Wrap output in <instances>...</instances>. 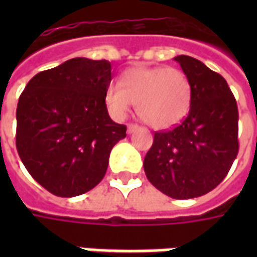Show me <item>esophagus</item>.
<instances>
[{"instance_id":"obj_1","label":"esophagus","mask_w":257,"mask_h":257,"mask_svg":"<svg viewBox=\"0 0 257 257\" xmlns=\"http://www.w3.org/2000/svg\"><path fill=\"white\" fill-rule=\"evenodd\" d=\"M136 129H139L136 123H128V134H134Z\"/></svg>"}]
</instances>
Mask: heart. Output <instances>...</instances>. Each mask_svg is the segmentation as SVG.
I'll return each mask as SVG.
<instances>
[{
	"label": "heart",
	"mask_w": 257,
	"mask_h": 257,
	"mask_svg": "<svg viewBox=\"0 0 257 257\" xmlns=\"http://www.w3.org/2000/svg\"><path fill=\"white\" fill-rule=\"evenodd\" d=\"M107 108L117 119L128 115L134 103L139 117L154 129L179 123L190 110L191 82L175 67H134L121 75L119 84H110L104 93Z\"/></svg>",
	"instance_id": "1"
}]
</instances>
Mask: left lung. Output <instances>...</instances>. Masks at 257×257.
<instances>
[{"instance_id": "left-lung-1", "label": "left lung", "mask_w": 257, "mask_h": 257, "mask_svg": "<svg viewBox=\"0 0 257 257\" xmlns=\"http://www.w3.org/2000/svg\"><path fill=\"white\" fill-rule=\"evenodd\" d=\"M175 60L191 82L190 111L175 128L154 134L143 167L161 193L189 199L217 187L237 158L238 107L220 74L191 56Z\"/></svg>"}]
</instances>
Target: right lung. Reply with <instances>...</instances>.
<instances>
[{"instance_id":"obj_1","label":"right lung","mask_w":257,"mask_h":257,"mask_svg":"<svg viewBox=\"0 0 257 257\" xmlns=\"http://www.w3.org/2000/svg\"><path fill=\"white\" fill-rule=\"evenodd\" d=\"M111 63L70 59L29 81L16 108V149L36 182L75 197L104 178L110 151L126 136L112 121L104 93Z\"/></svg>"}]
</instances>
